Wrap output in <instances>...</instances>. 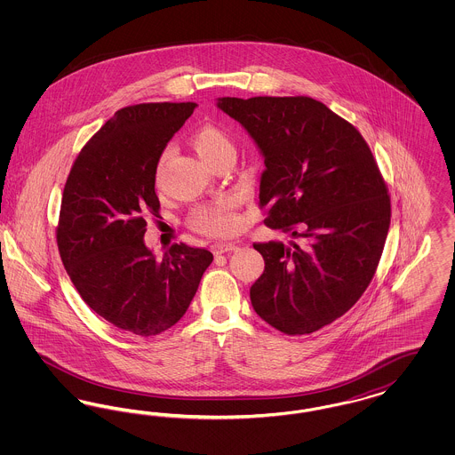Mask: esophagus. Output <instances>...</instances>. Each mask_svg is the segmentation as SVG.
Listing matches in <instances>:
<instances>
[{"instance_id":"esophagus-1","label":"esophagus","mask_w":455,"mask_h":455,"mask_svg":"<svg viewBox=\"0 0 455 455\" xmlns=\"http://www.w3.org/2000/svg\"><path fill=\"white\" fill-rule=\"evenodd\" d=\"M238 245L237 243H234V242H227V243H213L212 245V251H213V254H225V252H234V251H237Z\"/></svg>"}]
</instances>
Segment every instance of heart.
<instances>
[{
  "mask_svg": "<svg viewBox=\"0 0 455 455\" xmlns=\"http://www.w3.org/2000/svg\"><path fill=\"white\" fill-rule=\"evenodd\" d=\"M189 141L197 155L206 164H212L220 153L232 148L230 138L215 124H201L199 128L193 131ZM164 162H165V156H162L156 164V171H155L156 180L162 175ZM237 210V196H225L197 206L189 217V225L199 234L212 235V237H227L235 234L240 227Z\"/></svg>",
  "mask_w": 455,
  "mask_h": 455,
  "instance_id": "heart-1",
  "label": "heart"
}]
</instances>
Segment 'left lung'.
I'll use <instances>...</instances> for the list:
<instances>
[{
    "label": "left lung",
    "instance_id": "obj_1",
    "mask_svg": "<svg viewBox=\"0 0 455 455\" xmlns=\"http://www.w3.org/2000/svg\"><path fill=\"white\" fill-rule=\"evenodd\" d=\"M258 143L264 223L295 240L254 243L262 321L288 336L331 324L371 282L390 225L387 184L353 124L310 97L218 99Z\"/></svg>",
    "mask_w": 455,
    "mask_h": 455
}]
</instances>
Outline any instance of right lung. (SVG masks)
Listing matches in <instances>:
<instances>
[{"mask_svg": "<svg viewBox=\"0 0 455 455\" xmlns=\"http://www.w3.org/2000/svg\"><path fill=\"white\" fill-rule=\"evenodd\" d=\"M195 102L119 108L78 153L66 179L56 240L69 280L88 307L126 332L156 336L195 299L213 254L173 243L156 260L145 245L158 217L155 171Z\"/></svg>", "mask_w": 455, "mask_h": 455, "instance_id": "obj_1", "label": "right lung"}]
</instances>
